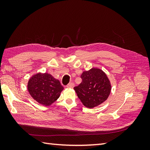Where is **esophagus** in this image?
<instances>
[{"mask_svg": "<svg viewBox=\"0 0 150 150\" xmlns=\"http://www.w3.org/2000/svg\"><path fill=\"white\" fill-rule=\"evenodd\" d=\"M74 86H75V84H73V82H71V83H69L66 86V87L68 88H73Z\"/></svg>", "mask_w": 150, "mask_h": 150, "instance_id": "esophagus-1", "label": "esophagus"}]
</instances>
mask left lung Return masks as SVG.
I'll list each match as a JSON object with an SVG mask.
<instances>
[{
    "mask_svg": "<svg viewBox=\"0 0 150 150\" xmlns=\"http://www.w3.org/2000/svg\"><path fill=\"white\" fill-rule=\"evenodd\" d=\"M81 77L82 82L74 90L84 106L93 108L108 99L111 93V84L103 70L92 68L82 72Z\"/></svg>",
    "mask_w": 150,
    "mask_h": 150,
    "instance_id": "1",
    "label": "left lung"
}]
</instances>
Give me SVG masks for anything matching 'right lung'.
<instances>
[{"instance_id": "1", "label": "right lung", "mask_w": 150, "mask_h": 150, "mask_svg": "<svg viewBox=\"0 0 150 150\" xmlns=\"http://www.w3.org/2000/svg\"><path fill=\"white\" fill-rule=\"evenodd\" d=\"M28 90L37 103L49 106L59 98L64 90L59 80L47 73H37L29 79Z\"/></svg>"}]
</instances>
